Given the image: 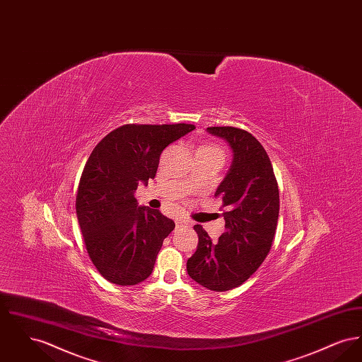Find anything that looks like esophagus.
Returning <instances> with one entry per match:
<instances>
[{
    "instance_id": "esophagus-1",
    "label": "esophagus",
    "mask_w": 362,
    "mask_h": 362,
    "mask_svg": "<svg viewBox=\"0 0 362 362\" xmlns=\"http://www.w3.org/2000/svg\"><path fill=\"white\" fill-rule=\"evenodd\" d=\"M187 224V221H185V220H176V228H180V226H186Z\"/></svg>"
}]
</instances>
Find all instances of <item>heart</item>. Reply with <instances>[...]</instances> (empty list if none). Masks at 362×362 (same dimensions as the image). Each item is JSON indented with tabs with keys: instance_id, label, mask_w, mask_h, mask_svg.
<instances>
[{
	"instance_id": "1",
	"label": "heart",
	"mask_w": 362,
	"mask_h": 362,
	"mask_svg": "<svg viewBox=\"0 0 362 362\" xmlns=\"http://www.w3.org/2000/svg\"><path fill=\"white\" fill-rule=\"evenodd\" d=\"M201 149H217V148H214V146H202Z\"/></svg>"
}]
</instances>
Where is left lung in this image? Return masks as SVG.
Instances as JSON below:
<instances>
[{"label":"left lung","instance_id":"left-lung-1","mask_svg":"<svg viewBox=\"0 0 362 362\" xmlns=\"http://www.w3.org/2000/svg\"><path fill=\"white\" fill-rule=\"evenodd\" d=\"M224 138L233 163L216 191L223 202L225 232L213 241L202 225H194L197 251L187 260L189 276L209 291L240 286L269 255L276 236L279 191L272 161L251 133L232 126L207 127Z\"/></svg>","mask_w":362,"mask_h":362}]
</instances>
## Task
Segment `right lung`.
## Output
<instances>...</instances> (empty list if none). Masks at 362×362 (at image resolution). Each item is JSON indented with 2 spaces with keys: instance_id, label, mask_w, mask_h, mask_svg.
Here are the masks:
<instances>
[{
  "instance_id": "add662e5",
  "label": "right lung",
  "mask_w": 362,
  "mask_h": 362,
  "mask_svg": "<svg viewBox=\"0 0 362 362\" xmlns=\"http://www.w3.org/2000/svg\"><path fill=\"white\" fill-rule=\"evenodd\" d=\"M194 124H123L95 146L81 173L76 211L86 252L111 284L132 286L155 269L175 223L157 209L137 206L139 182L153 179L163 151Z\"/></svg>"
}]
</instances>
